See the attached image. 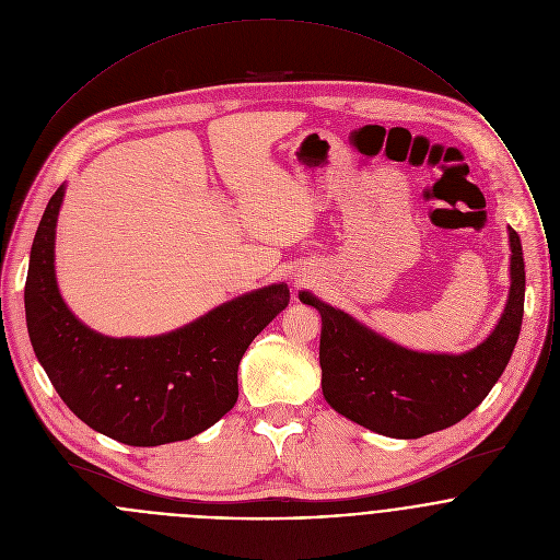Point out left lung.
<instances>
[{"label":"left lung","instance_id":"8db88e82","mask_svg":"<svg viewBox=\"0 0 560 560\" xmlns=\"http://www.w3.org/2000/svg\"><path fill=\"white\" fill-rule=\"evenodd\" d=\"M511 287L491 334L464 353L400 347L325 304L311 291L300 302L320 315V388L345 418L388 438L416 440L464 420L489 395L515 349L524 317L522 243L509 229Z\"/></svg>","mask_w":560,"mask_h":560}]
</instances>
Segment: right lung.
I'll use <instances>...</instances> for the list:
<instances>
[{"label": "right lung", "instance_id": "1", "mask_svg": "<svg viewBox=\"0 0 560 560\" xmlns=\"http://www.w3.org/2000/svg\"><path fill=\"white\" fill-rule=\"evenodd\" d=\"M65 191L60 185L43 213L25 280L30 340L56 393L90 429L129 446L189 440L213 427L235 407L241 358L289 306V287L243 293L160 336L98 334L71 313L56 280Z\"/></svg>", "mask_w": 560, "mask_h": 560}]
</instances>
